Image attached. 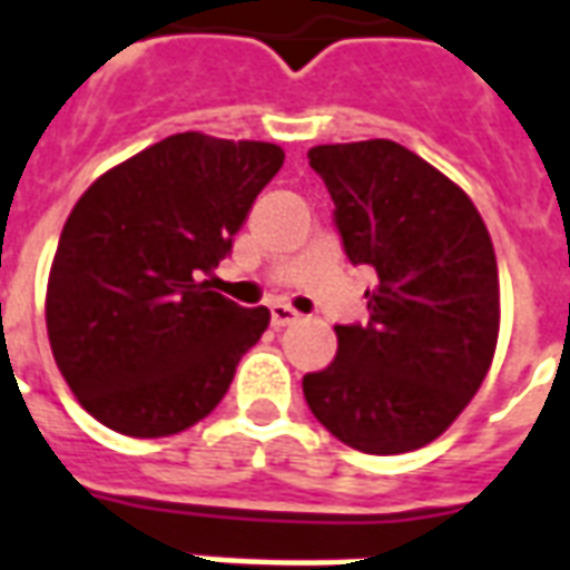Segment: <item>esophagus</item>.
Segmentation results:
<instances>
[{"instance_id": "esophagus-1", "label": "esophagus", "mask_w": 570, "mask_h": 570, "mask_svg": "<svg viewBox=\"0 0 570 570\" xmlns=\"http://www.w3.org/2000/svg\"><path fill=\"white\" fill-rule=\"evenodd\" d=\"M293 323H298V311L296 307L289 305H272V326L284 328V326H293Z\"/></svg>"}]
</instances>
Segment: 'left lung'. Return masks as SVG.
I'll use <instances>...</instances> for the list:
<instances>
[{
	"label": "left lung",
	"mask_w": 570,
	"mask_h": 570,
	"mask_svg": "<svg viewBox=\"0 0 570 570\" xmlns=\"http://www.w3.org/2000/svg\"><path fill=\"white\" fill-rule=\"evenodd\" d=\"M307 159L335 202L350 263L371 265L377 286L365 289L368 323L335 326V360L305 374V402L360 453H411L456 423L492 365V238L465 189L395 141L317 145Z\"/></svg>",
	"instance_id": "8db88e82"
}]
</instances>
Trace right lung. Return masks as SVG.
Wrapping results in <instances>:
<instances>
[{"mask_svg": "<svg viewBox=\"0 0 570 570\" xmlns=\"http://www.w3.org/2000/svg\"><path fill=\"white\" fill-rule=\"evenodd\" d=\"M284 166L268 141L178 132L108 168L75 202L53 253L45 320L57 368L99 423L178 435L220 404L268 307L205 281Z\"/></svg>", "mask_w": 570, "mask_h": 570, "instance_id": "obj_1", "label": "right lung"}]
</instances>
